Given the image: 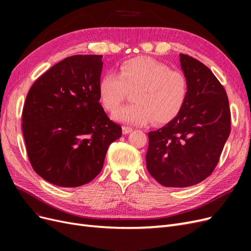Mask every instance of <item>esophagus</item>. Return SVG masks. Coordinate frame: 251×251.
Instances as JSON below:
<instances>
[{
    "label": "esophagus",
    "instance_id": "34e87169",
    "mask_svg": "<svg viewBox=\"0 0 251 251\" xmlns=\"http://www.w3.org/2000/svg\"><path fill=\"white\" fill-rule=\"evenodd\" d=\"M133 131V128L131 127V126H123V133L124 134H128V133H131Z\"/></svg>",
    "mask_w": 251,
    "mask_h": 251
}]
</instances>
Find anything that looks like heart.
<instances>
[{
	"label": "heart",
	"instance_id": "1",
	"mask_svg": "<svg viewBox=\"0 0 251 251\" xmlns=\"http://www.w3.org/2000/svg\"><path fill=\"white\" fill-rule=\"evenodd\" d=\"M102 107L114 112L133 92L134 102L114 113L121 123L146 125L168 124L183 109L188 95L185 75L168 65L138 56L120 65L118 75L105 73L98 86Z\"/></svg>",
	"mask_w": 251,
	"mask_h": 251
}]
</instances>
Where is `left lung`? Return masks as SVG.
I'll use <instances>...</instances> for the list:
<instances>
[{
    "label": "left lung",
    "mask_w": 251,
    "mask_h": 251,
    "mask_svg": "<svg viewBox=\"0 0 251 251\" xmlns=\"http://www.w3.org/2000/svg\"><path fill=\"white\" fill-rule=\"evenodd\" d=\"M180 63L188 82L183 109L172 121L149 133L147 169L163 186L200 183L214 172L230 134L228 97L210 69L187 54Z\"/></svg>",
    "instance_id": "1"
}]
</instances>
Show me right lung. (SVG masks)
Instances as JSON below:
<instances>
[{
	"label": "right lung",
	"instance_id": "right-lung-1",
	"mask_svg": "<svg viewBox=\"0 0 251 251\" xmlns=\"http://www.w3.org/2000/svg\"><path fill=\"white\" fill-rule=\"evenodd\" d=\"M102 55H73L51 67L30 88L22 131L34 172L50 183L76 187L100 173L121 126L100 103Z\"/></svg>",
	"mask_w": 251,
	"mask_h": 251
}]
</instances>
